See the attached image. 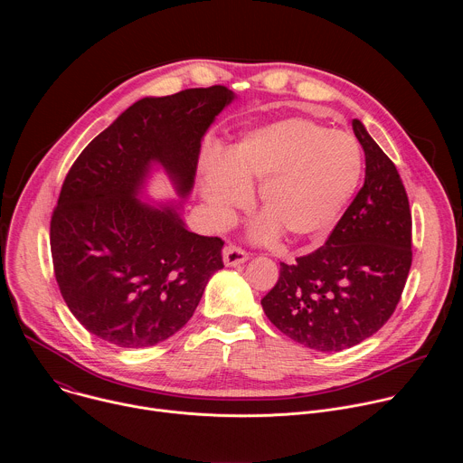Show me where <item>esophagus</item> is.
<instances>
[{"label": "esophagus", "instance_id": "1", "mask_svg": "<svg viewBox=\"0 0 463 463\" xmlns=\"http://www.w3.org/2000/svg\"><path fill=\"white\" fill-rule=\"evenodd\" d=\"M247 260H249V252L243 250L238 245H227L223 249V261H225V266H229V268H236V266H240V263H243Z\"/></svg>", "mask_w": 463, "mask_h": 463}]
</instances>
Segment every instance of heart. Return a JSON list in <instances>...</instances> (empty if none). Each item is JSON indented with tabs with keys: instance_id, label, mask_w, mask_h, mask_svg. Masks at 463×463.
I'll list each match as a JSON object with an SVG mask.
<instances>
[{
	"instance_id": "1",
	"label": "heart",
	"mask_w": 463,
	"mask_h": 463,
	"mask_svg": "<svg viewBox=\"0 0 463 463\" xmlns=\"http://www.w3.org/2000/svg\"><path fill=\"white\" fill-rule=\"evenodd\" d=\"M364 157L359 143L339 129L309 118H284L245 134L227 157L203 168V195L216 216L229 222L261 183L260 205L268 222L288 240H317L343 218L359 188Z\"/></svg>"
}]
</instances>
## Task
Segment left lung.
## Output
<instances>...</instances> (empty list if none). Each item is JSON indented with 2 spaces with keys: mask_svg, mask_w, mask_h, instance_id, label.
<instances>
[{
  "mask_svg": "<svg viewBox=\"0 0 463 463\" xmlns=\"http://www.w3.org/2000/svg\"><path fill=\"white\" fill-rule=\"evenodd\" d=\"M364 150V184L326 243L280 261L261 298L284 335L317 352H341L372 337L398 306L412 266V214L398 168L354 118Z\"/></svg>",
  "mask_w": 463,
  "mask_h": 463,
  "instance_id": "8db88e82",
  "label": "left lung"
}]
</instances>
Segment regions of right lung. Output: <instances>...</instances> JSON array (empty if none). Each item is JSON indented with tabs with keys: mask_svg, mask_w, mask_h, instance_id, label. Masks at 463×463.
Returning <instances> with one entry per match:
<instances>
[{
	"mask_svg": "<svg viewBox=\"0 0 463 463\" xmlns=\"http://www.w3.org/2000/svg\"><path fill=\"white\" fill-rule=\"evenodd\" d=\"M234 100L225 86L146 97L77 157L51 216L60 293L75 318L118 348L154 346L190 320L223 269V240L186 229L174 207L137 200L152 165L186 197L202 139Z\"/></svg>",
	"mask_w": 463,
	"mask_h": 463,
	"instance_id": "add662e5",
	"label": "right lung"
}]
</instances>
